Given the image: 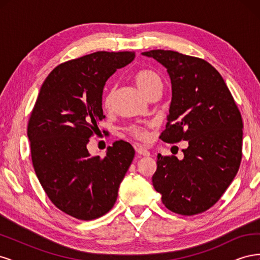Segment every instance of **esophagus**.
<instances>
[{"instance_id": "34e87169", "label": "esophagus", "mask_w": 260, "mask_h": 260, "mask_svg": "<svg viewBox=\"0 0 260 260\" xmlns=\"http://www.w3.org/2000/svg\"><path fill=\"white\" fill-rule=\"evenodd\" d=\"M136 151H137V153H138L139 155H142V156H149V155H151V154H149V152L147 151V149H145V148L142 147V146L136 147Z\"/></svg>"}]
</instances>
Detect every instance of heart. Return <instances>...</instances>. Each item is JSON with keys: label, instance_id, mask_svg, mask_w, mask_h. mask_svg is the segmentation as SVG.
<instances>
[{"label": "heart", "instance_id": "1", "mask_svg": "<svg viewBox=\"0 0 260 260\" xmlns=\"http://www.w3.org/2000/svg\"><path fill=\"white\" fill-rule=\"evenodd\" d=\"M135 80L138 85V88L142 91L145 95L154 90L157 85H161L160 77L157 75L153 70H140L135 75ZM112 99V92H109L104 99V106H108L111 103ZM130 136L135 137L138 140L141 141H146L148 139V131L146 128L141 127V125H129V127L125 129Z\"/></svg>", "mask_w": 260, "mask_h": 260}]
</instances>
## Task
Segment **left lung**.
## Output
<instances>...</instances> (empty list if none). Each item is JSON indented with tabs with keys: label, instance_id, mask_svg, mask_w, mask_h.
Listing matches in <instances>:
<instances>
[{
	"label": "left lung",
	"instance_id": "1",
	"mask_svg": "<svg viewBox=\"0 0 260 260\" xmlns=\"http://www.w3.org/2000/svg\"><path fill=\"white\" fill-rule=\"evenodd\" d=\"M142 55L166 67L171 80V104L160 139L188 142L181 160L158 154L153 185L169 210L201 214L215 205L238 174L241 113L223 78L206 60L165 50Z\"/></svg>",
	"mask_w": 260,
	"mask_h": 260
}]
</instances>
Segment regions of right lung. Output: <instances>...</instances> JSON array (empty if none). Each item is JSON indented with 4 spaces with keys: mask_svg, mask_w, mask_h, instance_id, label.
Listing matches in <instances>:
<instances>
[{
    "mask_svg": "<svg viewBox=\"0 0 260 260\" xmlns=\"http://www.w3.org/2000/svg\"><path fill=\"white\" fill-rule=\"evenodd\" d=\"M135 56L100 51L62 62L44 80L31 112L27 135L36 175L54 205L77 219H96L113 208L135 157L122 140L107 147L104 158L86 148L105 118V82Z\"/></svg>",
    "mask_w": 260,
    "mask_h": 260,
    "instance_id": "obj_1",
    "label": "right lung"
}]
</instances>
